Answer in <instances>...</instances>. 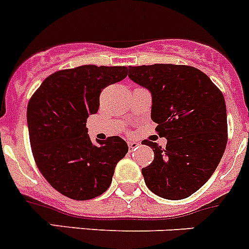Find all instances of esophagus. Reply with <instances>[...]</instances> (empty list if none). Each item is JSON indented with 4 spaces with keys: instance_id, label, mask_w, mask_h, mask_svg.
I'll list each match as a JSON object with an SVG mask.
<instances>
[{
    "instance_id": "34e87169",
    "label": "esophagus",
    "mask_w": 249,
    "mask_h": 249,
    "mask_svg": "<svg viewBox=\"0 0 249 249\" xmlns=\"http://www.w3.org/2000/svg\"><path fill=\"white\" fill-rule=\"evenodd\" d=\"M139 146V143L138 142H134V141H131L128 142V148L129 150H134V149H137Z\"/></svg>"
}]
</instances>
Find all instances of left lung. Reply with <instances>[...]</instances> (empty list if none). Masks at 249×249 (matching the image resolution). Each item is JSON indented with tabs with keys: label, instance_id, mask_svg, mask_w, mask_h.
I'll use <instances>...</instances> for the list:
<instances>
[{
	"label": "left lung",
	"instance_id": "8db88e82",
	"mask_svg": "<svg viewBox=\"0 0 249 249\" xmlns=\"http://www.w3.org/2000/svg\"><path fill=\"white\" fill-rule=\"evenodd\" d=\"M128 77L151 93V120L167 139L166 148L150 141L154 160L142 169L146 187L165 199L197 192L216 170L227 144L226 104L205 73L191 66H129Z\"/></svg>",
	"mask_w": 249,
	"mask_h": 249
}]
</instances>
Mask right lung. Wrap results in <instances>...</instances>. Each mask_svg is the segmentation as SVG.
I'll list each match as a JSON object with an SVG mask.
<instances>
[{
  "instance_id": "1",
  "label": "right lung",
  "mask_w": 249,
  "mask_h": 249,
  "mask_svg": "<svg viewBox=\"0 0 249 249\" xmlns=\"http://www.w3.org/2000/svg\"><path fill=\"white\" fill-rule=\"evenodd\" d=\"M124 66L85 65L52 73L28 104L27 118L37 169L56 191L88 200L110 187L128 145L117 136L94 144L87 118L98 112L104 88L127 77Z\"/></svg>"
}]
</instances>
